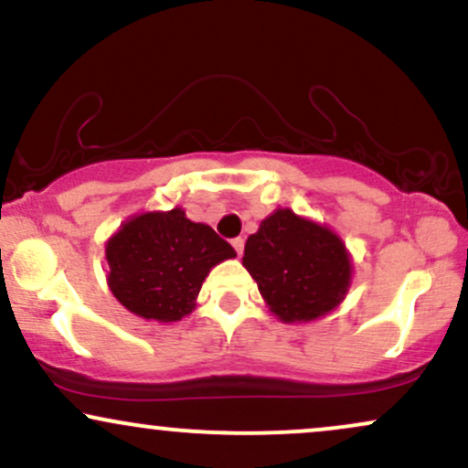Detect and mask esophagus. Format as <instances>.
I'll return each mask as SVG.
<instances>
[{
	"label": "esophagus",
	"instance_id": "esophagus-1",
	"mask_svg": "<svg viewBox=\"0 0 468 468\" xmlns=\"http://www.w3.org/2000/svg\"><path fill=\"white\" fill-rule=\"evenodd\" d=\"M233 249H235V252H238V257H241V252H244V239L235 238L233 239Z\"/></svg>",
	"mask_w": 468,
	"mask_h": 468
}]
</instances>
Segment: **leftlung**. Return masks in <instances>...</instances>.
<instances>
[{
    "mask_svg": "<svg viewBox=\"0 0 468 468\" xmlns=\"http://www.w3.org/2000/svg\"><path fill=\"white\" fill-rule=\"evenodd\" d=\"M241 264L283 324H308L330 314L352 283V257L332 229L277 208L246 239Z\"/></svg>",
    "mask_w": 468,
    "mask_h": 468,
    "instance_id": "8db88e82",
    "label": "left lung"
}]
</instances>
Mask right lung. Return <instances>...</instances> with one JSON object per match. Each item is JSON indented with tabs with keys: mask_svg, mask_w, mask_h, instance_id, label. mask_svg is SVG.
<instances>
[{
	"mask_svg": "<svg viewBox=\"0 0 468 468\" xmlns=\"http://www.w3.org/2000/svg\"><path fill=\"white\" fill-rule=\"evenodd\" d=\"M235 250L208 224L191 222L185 208L127 218L107 239V286L144 321L174 324L196 310L202 282Z\"/></svg>",
	"mask_w": 468,
	"mask_h": 468,
	"instance_id": "1",
	"label": "right lung"
}]
</instances>
